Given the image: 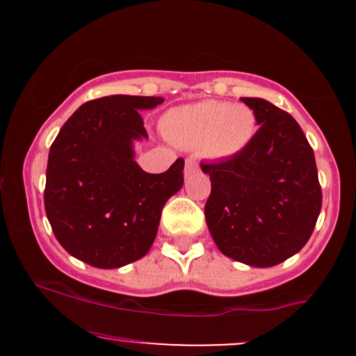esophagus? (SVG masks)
Instances as JSON below:
<instances>
[{"mask_svg":"<svg viewBox=\"0 0 356 356\" xmlns=\"http://www.w3.org/2000/svg\"><path fill=\"white\" fill-rule=\"evenodd\" d=\"M197 170H199V165H197V162H195V159L194 157H187L186 159V169H184V174H186V177H187V175L197 172Z\"/></svg>","mask_w":356,"mask_h":356,"instance_id":"obj_1","label":"esophagus"}]
</instances>
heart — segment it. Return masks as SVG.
I'll return each instance as SVG.
<instances>
[{"label":"heart","instance_id":"1","mask_svg":"<svg viewBox=\"0 0 356 356\" xmlns=\"http://www.w3.org/2000/svg\"><path fill=\"white\" fill-rule=\"evenodd\" d=\"M257 130L251 107L206 100L170 108L162 118V132L174 144L202 149L211 159H232L248 149Z\"/></svg>","mask_w":356,"mask_h":356}]
</instances>
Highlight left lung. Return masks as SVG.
<instances>
[{
  "label": "left lung",
  "instance_id": "8db88e82",
  "mask_svg": "<svg viewBox=\"0 0 356 356\" xmlns=\"http://www.w3.org/2000/svg\"><path fill=\"white\" fill-rule=\"evenodd\" d=\"M241 100L261 127L244 152L201 164L211 177L204 214L224 256L269 268L308 243L321 211V187L313 149L295 118L264 99Z\"/></svg>",
  "mask_w": 356,
  "mask_h": 356
}]
</instances>
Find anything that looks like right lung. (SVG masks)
<instances>
[{"mask_svg":"<svg viewBox=\"0 0 356 356\" xmlns=\"http://www.w3.org/2000/svg\"><path fill=\"white\" fill-rule=\"evenodd\" d=\"M162 97L110 95L83 104L51 144L44 211L67 252L93 268L113 269L152 248L162 207L181 191L184 159L149 174L136 162L134 144L147 132L140 110Z\"/></svg>","mask_w":356,"mask_h":356,"instance_id":"right-lung-1","label":"right lung"}]
</instances>
